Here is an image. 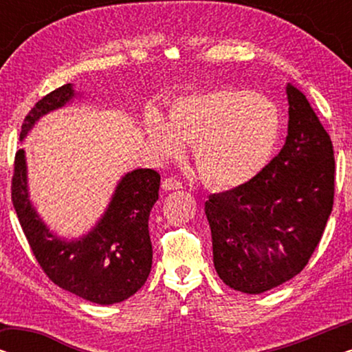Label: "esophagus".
I'll use <instances>...</instances> for the list:
<instances>
[{
  "instance_id": "obj_1",
  "label": "esophagus",
  "mask_w": 352,
  "mask_h": 352,
  "mask_svg": "<svg viewBox=\"0 0 352 352\" xmlns=\"http://www.w3.org/2000/svg\"><path fill=\"white\" fill-rule=\"evenodd\" d=\"M162 187L165 190H179L184 186H182V182L179 179H176V177H166V179L162 182Z\"/></svg>"
}]
</instances>
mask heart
Listing matches in <instances>:
<instances>
[{
    "label": "heart",
    "mask_w": 352,
    "mask_h": 352,
    "mask_svg": "<svg viewBox=\"0 0 352 352\" xmlns=\"http://www.w3.org/2000/svg\"><path fill=\"white\" fill-rule=\"evenodd\" d=\"M282 131L277 105L266 96L218 88L181 98L165 122L147 115L146 133L162 157L176 158L194 146V163L206 186L234 189L261 173Z\"/></svg>",
    "instance_id": "obj_1"
}]
</instances>
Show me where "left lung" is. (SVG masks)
I'll list each match as a JSON object with an SVG mask.
<instances>
[{
	"mask_svg": "<svg viewBox=\"0 0 352 352\" xmlns=\"http://www.w3.org/2000/svg\"><path fill=\"white\" fill-rule=\"evenodd\" d=\"M282 151L247 184L210 195L213 263L226 285L258 295L300 274L333 208L335 157L306 96L287 85Z\"/></svg>",
	"mask_w": 352,
	"mask_h": 352,
	"instance_id": "left-lung-1",
	"label": "left lung"
}]
</instances>
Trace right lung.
Here are the masks:
<instances>
[{
    "label": "right lung",
    "mask_w": 352,
    "mask_h": 352,
    "mask_svg": "<svg viewBox=\"0 0 352 352\" xmlns=\"http://www.w3.org/2000/svg\"><path fill=\"white\" fill-rule=\"evenodd\" d=\"M75 98L72 85L46 94L23 120L21 141L43 115ZM160 175L139 168L124 175L102 218L76 240L57 237L33 208L27 184L23 148L14 160L12 204L38 264L56 285L98 305H113L133 296L146 283L152 267L148 216L158 200Z\"/></svg>",
    "instance_id": "1"
}]
</instances>
